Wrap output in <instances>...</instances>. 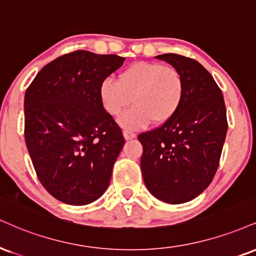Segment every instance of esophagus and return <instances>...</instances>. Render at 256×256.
<instances>
[{"label": "esophagus", "instance_id": "1", "mask_svg": "<svg viewBox=\"0 0 256 256\" xmlns=\"http://www.w3.org/2000/svg\"><path fill=\"white\" fill-rule=\"evenodd\" d=\"M122 134H124V138H125L126 140H132V138L136 137V134H134V132H132V131H128V130H125L124 132H122Z\"/></svg>", "mask_w": 256, "mask_h": 256}]
</instances>
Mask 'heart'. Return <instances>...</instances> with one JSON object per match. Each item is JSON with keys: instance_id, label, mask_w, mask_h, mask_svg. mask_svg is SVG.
<instances>
[{"instance_id": "b5f03b06", "label": "heart", "mask_w": 256, "mask_h": 256, "mask_svg": "<svg viewBox=\"0 0 256 256\" xmlns=\"http://www.w3.org/2000/svg\"><path fill=\"white\" fill-rule=\"evenodd\" d=\"M184 95L182 75L173 66L158 62H137L120 72L119 81L107 78L101 82L98 96L108 114L118 116L131 102L134 106L122 116L126 128H140L154 120L168 122L180 108Z\"/></svg>"}]
</instances>
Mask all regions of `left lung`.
Instances as JSON below:
<instances>
[{
  "label": "left lung",
  "instance_id": "obj_1",
  "mask_svg": "<svg viewBox=\"0 0 256 256\" xmlns=\"http://www.w3.org/2000/svg\"><path fill=\"white\" fill-rule=\"evenodd\" d=\"M182 75L184 95L173 118L142 132L140 168L152 196L182 204L212 182L220 166L228 120L223 94L211 74L192 58L160 54Z\"/></svg>",
  "mask_w": 256,
  "mask_h": 256
}]
</instances>
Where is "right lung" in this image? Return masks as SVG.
<instances>
[{
	"mask_svg": "<svg viewBox=\"0 0 256 256\" xmlns=\"http://www.w3.org/2000/svg\"><path fill=\"white\" fill-rule=\"evenodd\" d=\"M124 60L70 52L46 64L27 88L24 140L40 184L60 202L90 204L108 187L125 140L98 88Z\"/></svg>",
	"mask_w": 256,
	"mask_h": 256,
	"instance_id": "1",
	"label": "right lung"
}]
</instances>
